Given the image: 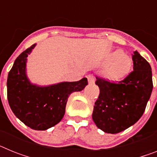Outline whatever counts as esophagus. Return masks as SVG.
<instances>
[{"label":"esophagus","instance_id":"obj_1","mask_svg":"<svg viewBox=\"0 0 157 157\" xmlns=\"http://www.w3.org/2000/svg\"><path fill=\"white\" fill-rule=\"evenodd\" d=\"M87 78H88L89 83L93 84V83L95 82V78H94V77L92 75H89L87 76Z\"/></svg>","mask_w":157,"mask_h":157}]
</instances>
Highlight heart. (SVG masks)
I'll return each mask as SVG.
<instances>
[{"mask_svg":"<svg viewBox=\"0 0 157 157\" xmlns=\"http://www.w3.org/2000/svg\"><path fill=\"white\" fill-rule=\"evenodd\" d=\"M114 56L105 67V75L107 78L116 81L121 79L128 74L131 67V59L120 51L116 52Z\"/></svg>","mask_w":157,"mask_h":157,"instance_id":"obj_1","label":"heart"}]
</instances>
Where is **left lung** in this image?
Returning <instances> with one entry per match:
<instances>
[{
	"label": "left lung",
	"mask_w": 157,
	"mask_h": 157,
	"mask_svg": "<svg viewBox=\"0 0 157 157\" xmlns=\"http://www.w3.org/2000/svg\"><path fill=\"white\" fill-rule=\"evenodd\" d=\"M134 71L123 80L110 82L96 77L100 94L93 112V120L104 132L117 134L134 125L143 115L152 91V68L134 51Z\"/></svg>",
	"instance_id": "1"
}]
</instances>
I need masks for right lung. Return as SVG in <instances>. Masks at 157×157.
Instances as JSON below:
<instances>
[{
    "label": "right lung",
    "instance_id": "1",
    "mask_svg": "<svg viewBox=\"0 0 157 157\" xmlns=\"http://www.w3.org/2000/svg\"><path fill=\"white\" fill-rule=\"evenodd\" d=\"M36 44L22 52L14 62L7 80L8 101L15 116L36 130L53 127L63 119L67 98L88 85L86 78L47 86L32 84L26 73L27 58Z\"/></svg>",
    "mask_w": 157,
    "mask_h": 157
}]
</instances>
